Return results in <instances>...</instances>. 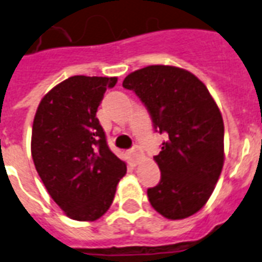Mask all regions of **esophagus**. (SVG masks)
<instances>
[{
    "label": "esophagus",
    "instance_id": "1",
    "mask_svg": "<svg viewBox=\"0 0 262 262\" xmlns=\"http://www.w3.org/2000/svg\"><path fill=\"white\" fill-rule=\"evenodd\" d=\"M129 156L133 158L134 163H138L139 162L140 156H142V149H140L139 147H134V148L129 149Z\"/></svg>",
    "mask_w": 262,
    "mask_h": 262
}]
</instances>
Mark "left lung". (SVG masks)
<instances>
[{"label":"left lung","mask_w":262,"mask_h":262,"mask_svg":"<svg viewBox=\"0 0 262 262\" xmlns=\"http://www.w3.org/2000/svg\"><path fill=\"white\" fill-rule=\"evenodd\" d=\"M123 87L148 108L154 127L168 134L154 158L162 179L147 196L156 212L182 220L211 198L224 165V122L205 84L176 66L152 64L128 74Z\"/></svg>","instance_id":"obj_1"}]
</instances>
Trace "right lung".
Here are the masks:
<instances>
[{
	"instance_id": "1",
	"label": "right lung",
	"mask_w": 262,
	"mask_h": 262,
	"mask_svg": "<svg viewBox=\"0 0 262 262\" xmlns=\"http://www.w3.org/2000/svg\"><path fill=\"white\" fill-rule=\"evenodd\" d=\"M116 77L74 75L38 104L31 156L49 195L77 221H95L113 204L127 165L108 148L97 111Z\"/></svg>"
}]
</instances>
